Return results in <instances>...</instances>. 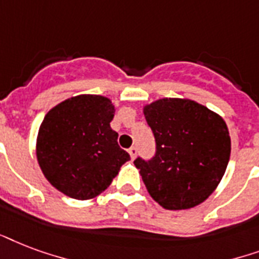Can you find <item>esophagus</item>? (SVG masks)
<instances>
[{
  "label": "esophagus",
  "mask_w": 259,
  "mask_h": 259,
  "mask_svg": "<svg viewBox=\"0 0 259 259\" xmlns=\"http://www.w3.org/2000/svg\"><path fill=\"white\" fill-rule=\"evenodd\" d=\"M128 152H130V155H131V159H135V157H136V147H134V146H132V147L130 148V150H128Z\"/></svg>",
  "instance_id": "34e87169"
}]
</instances>
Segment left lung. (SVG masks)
Wrapping results in <instances>:
<instances>
[{
    "label": "left lung",
    "mask_w": 259,
    "mask_h": 259,
    "mask_svg": "<svg viewBox=\"0 0 259 259\" xmlns=\"http://www.w3.org/2000/svg\"><path fill=\"white\" fill-rule=\"evenodd\" d=\"M157 151L134 163L148 193L165 209H189L209 197L222 181L231 139L222 116L188 98H161L143 108Z\"/></svg>",
    "instance_id": "obj_1"
}]
</instances>
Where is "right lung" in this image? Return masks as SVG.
<instances>
[{
  "mask_svg": "<svg viewBox=\"0 0 259 259\" xmlns=\"http://www.w3.org/2000/svg\"><path fill=\"white\" fill-rule=\"evenodd\" d=\"M115 105L108 97L81 94L50 109L40 124L36 157L51 185L75 200L107 189L130 154L111 128Z\"/></svg>",
  "mask_w": 259,
  "mask_h": 259,
  "instance_id": "obj_1",
  "label": "right lung"
}]
</instances>
